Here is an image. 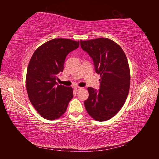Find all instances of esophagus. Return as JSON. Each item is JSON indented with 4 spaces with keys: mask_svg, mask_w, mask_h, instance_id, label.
<instances>
[{
    "mask_svg": "<svg viewBox=\"0 0 159 159\" xmlns=\"http://www.w3.org/2000/svg\"><path fill=\"white\" fill-rule=\"evenodd\" d=\"M74 89L76 91H78L80 89H82V88H80V87H79V86H75V87H74Z\"/></svg>",
    "mask_w": 159,
    "mask_h": 159,
    "instance_id": "esophagus-1",
    "label": "esophagus"
}]
</instances>
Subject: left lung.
I'll use <instances>...</instances> for the list:
<instances>
[{"label": "left lung", "mask_w": 159, "mask_h": 159, "mask_svg": "<svg viewBox=\"0 0 159 159\" xmlns=\"http://www.w3.org/2000/svg\"><path fill=\"white\" fill-rule=\"evenodd\" d=\"M80 45L93 59L101 77L99 91L88 88L86 111L96 121H107L119 111L129 94L131 76L127 56L121 46L106 38L80 40Z\"/></svg>", "instance_id": "left-lung-1"}]
</instances>
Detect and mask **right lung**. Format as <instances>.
<instances>
[{
    "mask_svg": "<svg viewBox=\"0 0 159 159\" xmlns=\"http://www.w3.org/2000/svg\"><path fill=\"white\" fill-rule=\"evenodd\" d=\"M79 41L55 38L38 47L28 66L26 90L37 112L48 120L58 119L73 98V89L57 85V75L64 70L65 59L78 48Z\"/></svg>",
    "mask_w": 159,
    "mask_h": 159,
    "instance_id": "1",
    "label": "right lung"
}]
</instances>
